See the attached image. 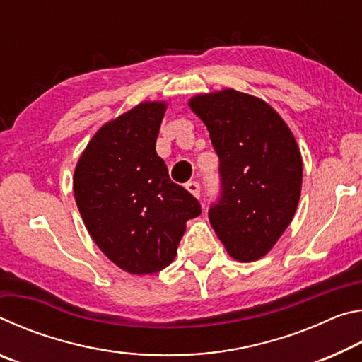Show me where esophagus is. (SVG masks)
<instances>
[{"mask_svg":"<svg viewBox=\"0 0 362 362\" xmlns=\"http://www.w3.org/2000/svg\"><path fill=\"white\" fill-rule=\"evenodd\" d=\"M185 188H187L188 192L192 193L193 196H196V198H199V194H201V187H199V183H198V182H188L187 185H185Z\"/></svg>","mask_w":362,"mask_h":362,"instance_id":"esophagus-1","label":"esophagus"}]
</instances>
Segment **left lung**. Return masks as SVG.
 Listing matches in <instances>:
<instances>
[{
	"mask_svg": "<svg viewBox=\"0 0 362 362\" xmlns=\"http://www.w3.org/2000/svg\"><path fill=\"white\" fill-rule=\"evenodd\" d=\"M220 159L222 196L209 220L230 257H265L292 222L303 164L292 131L265 100L235 89L188 100Z\"/></svg>",
	"mask_w": 362,
	"mask_h": 362,
	"instance_id": "1",
	"label": "left lung"
}]
</instances>
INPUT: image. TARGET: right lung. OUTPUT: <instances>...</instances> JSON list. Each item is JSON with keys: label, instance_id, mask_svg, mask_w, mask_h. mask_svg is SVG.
I'll use <instances>...</instances> for the list:
<instances>
[{"label": "right lung", "instance_id": "right-lung-1", "mask_svg": "<svg viewBox=\"0 0 362 362\" xmlns=\"http://www.w3.org/2000/svg\"><path fill=\"white\" fill-rule=\"evenodd\" d=\"M166 108V102H142L105 122L73 175L76 206L90 238L131 274L170 265L187 220L201 214L194 196L169 179L156 153Z\"/></svg>", "mask_w": 362, "mask_h": 362}]
</instances>
